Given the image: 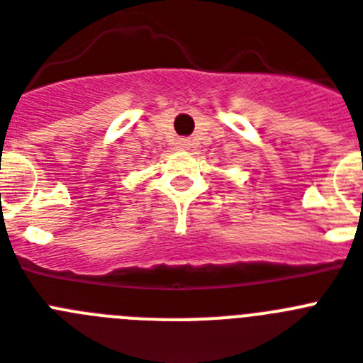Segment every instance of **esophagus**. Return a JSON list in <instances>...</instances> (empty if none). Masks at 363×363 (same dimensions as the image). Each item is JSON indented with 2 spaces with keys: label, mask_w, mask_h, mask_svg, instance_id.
<instances>
[{
  "label": "esophagus",
  "mask_w": 363,
  "mask_h": 363,
  "mask_svg": "<svg viewBox=\"0 0 363 363\" xmlns=\"http://www.w3.org/2000/svg\"><path fill=\"white\" fill-rule=\"evenodd\" d=\"M188 145H190V140H179V147L181 149H188Z\"/></svg>",
  "instance_id": "obj_1"
}]
</instances>
